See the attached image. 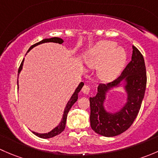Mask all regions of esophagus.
I'll return each mask as SVG.
<instances>
[{"label": "esophagus", "instance_id": "obj_1", "mask_svg": "<svg viewBox=\"0 0 158 158\" xmlns=\"http://www.w3.org/2000/svg\"><path fill=\"white\" fill-rule=\"evenodd\" d=\"M89 91H90V88L88 86V85H84L83 87H82V92H83L84 94H86V95H88L89 93Z\"/></svg>", "mask_w": 158, "mask_h": 158}]
</instances>
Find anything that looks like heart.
I'll return each instance as SVG.
<instances>
[{"instance_id": "b5f03b06", "label": "heart", "mask_w": 158, "mask_h": 158, "mask_svg": "<svg viewBox=\"0 0 158 158\" xmlns=\"http://www.w3.org/2000/svg\"><path fill=\"white\" fill-rule=\"evenodd\" d=\"M117 45L114 41H99L85 55V64L89 68H97V75L101 80L107 82L115 79L126 64V50Z\"/></svg>"}]
</instances>
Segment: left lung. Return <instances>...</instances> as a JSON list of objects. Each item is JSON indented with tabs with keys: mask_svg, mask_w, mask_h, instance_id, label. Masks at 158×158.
Instances as JSON below:
<instances>
[{
	"mask_svg": "<svg viewBox=\"0 0 158 158\" xmlns=\"http://www.w3.org/2000/svg\"><path fill=\"white\" fill-rule=\"evenodd\" d=\"M131 61L121 76L108 84H99L95 96L89 98L91 128L104 137H114L130 128L141 109L145 92L147 76L144 57L132 46ZM114 88L124 89L127 98L119 110L110 111L106 107L107 95Z\"/></svg>",
	"mask_w": 158,
	"mask_h": 158,
	"instance_id": "left-lung-1",
	"label": "left lung"
}]
</instances>
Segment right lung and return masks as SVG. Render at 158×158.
<instances>
[{"label": "right lung", "instance_id": "1", "mask_svg": "<svg viewBox=\"0 0 158 158\" xmlns=\"http://www.w3.org/2000/svg\"><path fill=\"white\" fill-rule=\"evenodd\" d=\"M44 43H56V44H62L63 43V39H61V38H59V37H51V38H48V39H44V40H42L41 41H40L39 43H36V44H33V46H31V47L29 48V49H28L27 52H29L30 50H31L33 47H36V46L40 45V44H44ZM23 62H24V59H23V61H22L21 64H20V68H19V69H18V77H19V75H20V72H21V70L23 69ZM83 85H84V83L82 82H81L79 84V85L77 86V88L76 89L75 92H73V94L72 95L71 98H69V100L68 101L67 104H66V107H65L64 111H63V117H62V119H61V122L59 123L58 125H56L55 128H54L53 129H52V130H51L50 131H49L48 133L41 134V133H37V132H35V131H32V132H33L35 135L40 137V138H45V139H47V138H52V137L56 136V135H59V134L61 133L62 131H63L65 129V127H66V118H67L68 112L69 111V110L72 108V106H73V104H74V103L77 101L78 93L80 92V90L82 89ZM17 89H19L18 79H17Z\"/></svg>", "mask_w": 158, "mask_h": 158}]
</instances>
